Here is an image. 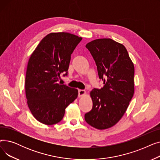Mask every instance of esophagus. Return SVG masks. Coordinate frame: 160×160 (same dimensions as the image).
<instances>
[{
  "instance_id": "1",
  "label": "esophagus",
  "mask_w": 160,
  "mask_h": 160,
  "mask_svg": "<svg viewBox=\"0 0 160 160\" xmlns=\"http://www.w3.org/2000/svg\"><path fill=\"white\" fill-rule=\"evenodd\" d=\"M86 91L85 90H83V89H79L78 90V97H81L82 96L86 94Z\"/></svg>"
}]
</instances>
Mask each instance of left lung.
I'll list each match as a JSON object with an SVG mask.
<instances>
[{
  "label": "left lung",
  "mask_w": 160,
  "mask_h": 160,
  "mask_svg": "<svg viewBox=\"0 0 160 160\" xmlns=\"http://www.w3.org/2000/svg\"><path fill=\"white\" fill-rule=\"evenodd\" d=\"M86 47L95 61L101 89L90 92L92 110L86 121L98 130L112 127L124 115L134 93V65L127 48L110 39H97Z\"/></svg>",
  "instance_id": "obj_1"
}]
</instances>
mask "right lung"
I'll return each mask as SVG.
<instances>
[{
    "instance_id": "add662e5",
    "label": "right lung",
    "mask_w": 160,
    "mask_h": 160,
    "mask_svg": "<svg viewBox=\"0 0 160 160\" xmlns=\"http://www.w3.org/2000/svg\"><path fill=\"white\" fill-rule=\"evenodd\" d=\"M82 39L67 32H52L43 38L28 60L25 93L33 116L40 122L55 124L62 121L65 108L77 98L78 91L58 83L67 75L71 55Z\"/></svg>"
}]
</instances>
